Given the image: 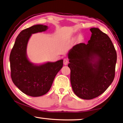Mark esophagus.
Wrapping results in <instances>:
<instances>
[{
    "label": "esophagus",
    "instance_id": "34e87169",
    "mask_svg": "<svg viewBox=\"0 0 123 123\" xmlns=\"http://www.w3.org/2000/svg\"><path fill=\"white\" fill-rule=\"evenodd\" d=\"M68 63H69V61H68V59L65 58V59H64L63 63L65 65H67L68 64Z\"/></svg>",
    "mask_w": 123,
    "mask_h": 123
}]
</instances>
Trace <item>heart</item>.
Wrapping results in <instances>:
<instances>
[{
  "label": "heart",
  "mask_w": 123,
  "mask_h": 123,
  "mask_svg": "<svg viewBox=\"0 0 123 123\" xmlns=\"http://www.w3.org/2000/svg\"><path fill=\"white\" fill-rule=\"evenodd\" d=\"M81 39H82V37H81V36H79V37H78V39L79 40H81Z\"/></svg>",
  "instance_id": "1"
}]
</instances>
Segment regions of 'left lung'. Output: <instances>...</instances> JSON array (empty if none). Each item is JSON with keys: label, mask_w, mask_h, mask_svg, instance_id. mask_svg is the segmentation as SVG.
I'll list each match as a JSON object with an SVG mask.
<instances>
[{"label": "left lung", "mask_w": 123, "mask_h": 123, "mask_svg": "<svg viewBox=\"0 0 123 123\" xmlns=\"http://www.w3.org/2000/svg\"><path fill=\"white\" fill-rule=\"evenodd\" d=\"M90 31L88 43L76 44L68 54L73 90L86 100L101 95L113 82L117 59L109 37L97 28Z\"/></svg>", "instance_id": "obj_1"}]
</instances>
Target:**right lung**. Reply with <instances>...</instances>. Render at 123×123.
I'll use <instances>...</instances> for the list:
<instances>
[{"instance_id": "add662e5", "label": "right lung", "mask_w": 123, "mask_h": 123, "mask_svg": "<svg viewBox=\"0 0 123 123\" xmlns=\"http://www.w3.org/2000/svg\"><path fill=\"white\" fill-rule=\"evenodd\" d=\"M48 29L47 25L38 24L23 30L16 38L10 54L12 81L19 89L31 97H40L47 93L63 65V59L37 65L27 57L26 48L31 35Z\"/></svg>"}]
</instances>
